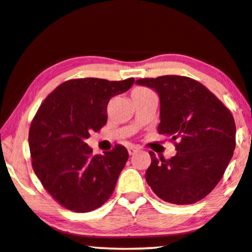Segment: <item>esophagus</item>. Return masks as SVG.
Returning <instances> with one entry per match:
<instances>
[{"mask_svg": "<svg viewBox=\"0 0 252 252\" xmlns=\"http://www.w3.org/2000/svg\"><path fill=\"white\" fill-rule=\"evenodd\" d=\"M138 150H139V147H138V146H135V145H130V146L128 147V152H129L130 156H132V154H135Z\"/></svg>", "mask_w": 252, "mask_h": 252, "instance_id": "esophagus-1", "label": "esophagus"}]
</instances>
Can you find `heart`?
Returning <instances> with one entry per match:
<instances>
[{"instance_id":"1","label":"heart","mask_w":252,"mask_h":252,"mask_svg":"<svg viewBox=\"0 0 252 252\" xmlns=\"http://www.w3.org/2000/svg\"><path fill=\"white\" fill-rule=\"evenodd\" d=\"M135 91H149V89H145V87H138Z\"/></svg>"}]
</instances>
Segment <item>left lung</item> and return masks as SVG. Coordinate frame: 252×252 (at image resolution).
<instances>
[{"instance_id":"1","label":"left lung","mask_w":252,"mask_h":252,"mask_svg":"<svg viewBox=\"0 0 252 252\" xmlns=\"http://www.w3.org/2000/svg\"><path fill=\"white\" fill-rule=\"evenodd\" d=\"M136 83L159 93L158 132L170 137L177 151L168 160L150 151L147 184L159 198L177 205L205 198L223 176L235 150L236 126L230 110L189 77L168 75Z\"/></svg>"}]
</instances>
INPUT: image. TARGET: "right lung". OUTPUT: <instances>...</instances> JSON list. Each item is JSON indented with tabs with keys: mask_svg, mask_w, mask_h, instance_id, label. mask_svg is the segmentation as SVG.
Masks as SVG:
<instances>
[{
	"mask_svg": "<svg viewBox=\"0 0 252 252\" xmlns=\"http://www.w3.org/2000/svg\"><path fill=\"white\" fill-rule=\"evenodd\" d=\"M133 82L69 79L47 95L33 117L29 131L33 170L66 210L90 212L112 196L128 151L116 144L102 156H93L85 139L107 123L110 98L128 91Z\"/></svg>",
	"mask_w": 252,
	"mask_h": 252,
	"instance_id": "right-lung-1",
	"label": "right lung"
}]
</instances>
